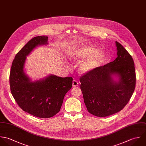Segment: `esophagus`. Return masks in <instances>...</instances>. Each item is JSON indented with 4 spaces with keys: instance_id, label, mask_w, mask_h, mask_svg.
Here are the masks:
<instances>
[{
    "instance_id": "34e87169",
    "label": "esophagus",
    "mask_w": 146,
    "mask_h": 146,
    "mask_svg": "<svg viewBox=\"0 0 146 146\" xmlns=\"http://www.w3.org/2000/svg\"><path fill=\"white\" fill-rule=\"evenodd\" d=\"M72 85H73V87L77 86L78 85V82L77 81H76V80H73V83H72Z\"/></svg>"
}]
</instances>
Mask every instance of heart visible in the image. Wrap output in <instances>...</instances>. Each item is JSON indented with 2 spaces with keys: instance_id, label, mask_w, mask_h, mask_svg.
Here are the masks:
<instances>
[{
  "instance_id": "heart-1",
  "label": "heart",
  "mask_w": 146,
  "mask_h": 146,
  "mask_svg": "<svg viewBox=\"0 0 146 146\" xmlns=\"http://www.w3.org/2000/svg\"><path fill=\"white\" fill-rule=\"evenodd\" d=\"M69 58L74 62L82 61L79 66V72L81 74L90 73L99 68L105 58V55L102 52L92 46H85L73 51Z\"/></svg>"
}]
</instances>
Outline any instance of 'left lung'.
Returning a JSON list of instances; mask_svg holds the SVG:
<instances>
[{"instance_id":"8db88e82","label":"left lung","mask_w":146,"mask_h":146,"mask_svg":"<svg viewBox=\"0 0 146 146\" xmlns=\"http://www.w3.org/2000/svg\"><path fill=\"white\" fill-rule=\"evenodd\" d=\"M115 43V60L80 78L85 104L95 116H108L122 110L135 87L133 59L119 43Z\"/></svg>"}]
</instances>
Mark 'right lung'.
I'll return each instance as SVG.
<instances>
[{"mask_svg": "<svg viewBox=\"0 0 146 146\" xmlns=\"http://www.w3.org/2000/svg\"><path fill=\"white\" fill-rule=\"evenodd\" d=\"M47 36L32 38L16 54L9 76L11 93L19 106L25 112L40 118H50L60 110L66 93L72 87L71 77L55 75L34 81L24 72L27 56L37 47L48 45Z\"/></svg>", "mask_w": 146, "mask_h": 146, "instance_id": "add662e5", "label": "right lung"}]
</instances>
